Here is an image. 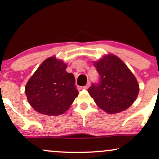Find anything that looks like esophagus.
<instances>
[{
	"instance_id": "obj_1",
	"label": "esophagus",
	"mask_w": 159,
	"mask_h": 159,
	"mask_svg": "<svg viewBox=\"0 0 159 159\" xmlns=\"http://www.w3.org/2000/svg\"><path fill=\"white\" fill-rule=\"evenodd\" d=\"M90 82L88 81L87 82V84H86L85 86H84V89H86V90H87V89L89 88V87H90Z\"/></svg>"
}]
</instances>
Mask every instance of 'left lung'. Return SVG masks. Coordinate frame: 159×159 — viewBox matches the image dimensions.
Masks as SVG:
<instances>
[{"label":"left lung","mask_w":159,"mask_h":159,"mask_svg":"<svg viewBox=\"0 0 159 159\" xmlns=\"http://www.w3.org/2000/svg\"><path fill=\"white\" fill-rule=\"evenodd\" d=\"M94 66L99 81L92 84L87 91L96 105L110 114L130 107L138 97L139 84L127 66L113 54L104 56Z\"/></svg>","instance_id":"8db88e82"}]
</instances>
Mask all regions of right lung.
Instances as JSON below:
<instances>
[{"mask_svg": "<svg viewBox=\"0 0 159 159\" xmlns=\"http://www.w3.org/2000/svg\"><path fill=\"white\" fill-rule=\"evenodd\" d=\"M67 66L51 57L43 62L27 81L25 94L34 110L48 116H58L69 108L78 91L73 74Z\"/></svg>", "mask_w": 159, "mask_h": 159, "instance_id": "add662e5", "label": "right lung"}]
</instances>
